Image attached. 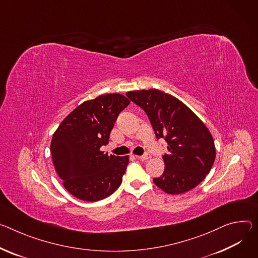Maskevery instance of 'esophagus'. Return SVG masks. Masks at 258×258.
<instances>
[{
	"label": "esophagus",
	"mask_w": 258,
	"mask_h": 258,
	"mask_svg": "<svg viewBox=\"0 0 258 258\" xmlns=\"http://www.w3.org/2000/svg\"><path fill=\"white\" fill-rule=\"evenodd\" d=\"M149 157H150V156H149L148 154H145V155H143V156H138V155H136V158H137V159H140V160H147Z\"/></svg>",
	"instance_id": "esophagus-1"
}]
</instances>
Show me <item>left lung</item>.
<instances>
[{
  "label": "left lung",
  "instance_id": "1",
  "mask_svg": "<svg viewBox=\"0 0 258 258\" xmlns=\"http://www.w3.org/2000/svg\"><path fill=\"white\" fill-rule=\"evenodd\" d=\"M126 96L148 115L156 138H165V171L154 184L169 195L197 187L210 173L215 157L214 140L205 123L184 103L161 90H133Z\"/></svg>",
  "mask_w": 258,
  "mask_h": 258
}]
</instances>
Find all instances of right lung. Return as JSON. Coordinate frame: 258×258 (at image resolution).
Segmentation results:
<instances>
[{
  "label": "right lung",
  "instance_id": "add662e5",
  "mask_svg": "<svg viewBox=\"0 0 258 258\" xmlns=\"http://www.w3.org/2000/svg\"><path fill=\"white\" fill-rule=\"evenodd\" d=\"M131 101L120 93H107L85 101L70 113L54 132L52 162L64 188L85 202L111 196L122 182L128 155H108L101 150L119 113Z\"/></svg>",
  "mask_w": 258,
  "mask_h": 258
}]
</instances>
